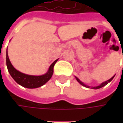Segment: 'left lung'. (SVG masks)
<instances>
[{"mask_svg":"<svg viewBox=\"0 0 123 123\" xmlns=\"http://www.w3.org/2000/svg\"><path fill=\"white\" fill-rule=\"evenodd\" d=\"M115 76V75H114ZM114 76H113L111 78H110L109 80H107V81H105V82H103L102 83H101L99 86H94V87H91V86H87V85H86V84H84L82 82V81H81L77 77H75V78H76V79H77V81H78L81 85H82L83 86H84V87H87V88H90V87H91L92 89H99V88H101V87H103V86H106L107 84L108 83H110V81H111V80L114 79Z\"/></svg>","mask_w":123,"mask_h":123,"instance_id":"8db88e82","label":"left lung"}]
</instances>
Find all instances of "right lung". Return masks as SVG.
<instances>
[{
	"label": "right lung",
	"mask_w": 123,
	"mask_h": 123,
	"mask_svg": "<svg viewBox=\"0 0 123 123\" xmlns=\"http://www.w3.org/2000/svg\"><path fill=\"white\" fill-rule=\"evenodd\" d=\"M57 60L58 59H56L54 62L50 66L48 71L44 74L40 75V76L29 75V74L22 73L15 68L9 59L7 49L6 52V63H7V69L10 75L17 83H18L19 85H20L23 87L30 88V89L41 87L49 81L50 79L51 78L53 74V67L55 63L57 62Z\"/></svg>",
	"instance_id": "obj_1"
}]
</instances>
